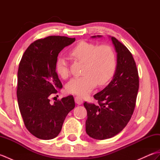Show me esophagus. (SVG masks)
<instances>
[{
	"mask_svg": "<svg viewBox=\"0 0 160 160\" xmlns=\"http://www.w3.org/2000/svg\"><path fill=\"white\" fill-rule=\"evenodd\" d=\"M75 102H76V103H77L78 104H82L83 103V100L81 97L76 96L75 98Z\"/></svg>",
	"mask_w": 160,
	"mask_h": 160,
	"instance_id": "obj_1",
	"label": "esophagus"
}]
</instances>
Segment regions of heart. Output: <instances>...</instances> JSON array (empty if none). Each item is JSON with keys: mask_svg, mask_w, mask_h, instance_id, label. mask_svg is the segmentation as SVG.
I'll use <instances>...</instances> for the list:
<instances>
[{"mask_svg": "<svg viewBox=\"0 0 160 160\" xmlns=\"http://www.w3.org/2000/svg\"><path fill=\"white\" fill-rule=\"evenodd\" d=\"M70 55L76 60L84 63L83 76L73 78L67 84V90L71 93L87 96L96 84L101 86L110 81L117 69V54L109 45H99L82 40L71 49ZM56 71L64 79L69 77V68L63 58H58Z\"/></svg>", "mask_w": 160, "mask_h": 160, "instance_id": "obj_1", "label": "heart"}]
</instances>
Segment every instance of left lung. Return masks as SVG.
Returning a JSON list of instances; mask_svg holds the SVG:
<instances>
[{"label":"left lung","instance_id":"1","mask_svg":"<svg viewBox=\"0 0 160 160\" xmlns=\"http://www.w3.org/2000/svg\"><path fill=\"white\" fill-rule=\"evenodd\" d=\"M111 40L118 53L113 80L94 95L98 105L84 103L87 111L86 132L96 140L111 138L123 130L133 113L139 89L138 71L132 53L115 37Z\"/></svg>","mask_w":160,"mask_h":160}]
</instances>
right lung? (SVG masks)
<instances>
[{
	"instance_id": "right-lung-1",
	"label": "right lung",
	"mask_w": 160,
	"mask_h": 160,
	"mask_svg": "<svg viewBox=\"0 0 160 160\" xmlns=\"http://www.w3.org/2000/svg\"><path fill=\"white\" fill-rule=\"evenodd\" d=\"M76 38L51 36L36 40L25 53L19 64L17 98L25 127L41 140L58 136L64 119L75 107L73 96L50 104L49 98L62 87L56 71L58 56Z\"/></svg>"
}]
</instances>
